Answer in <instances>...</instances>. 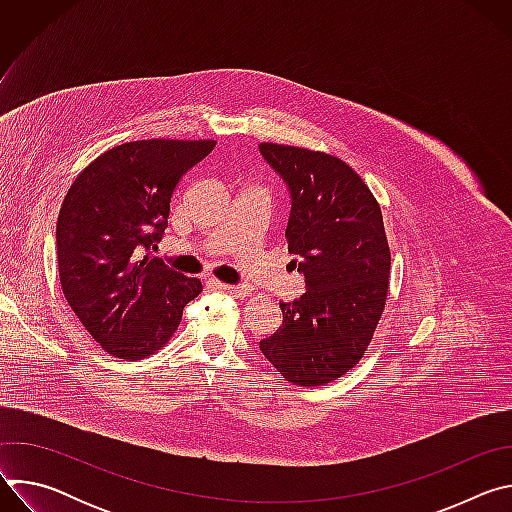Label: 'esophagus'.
<instances>
[{
  "mask_svg": "<svg viewBox=\"0 0 512 512\" xmlns=\"http://www.w3.org/2000/svg\"><path fill=\"white\" fill-rule=\"evenodd\" d=\"M218 287H221L223 291H227V294H233L235 298H245L247 291H249L243 285H231V283H218Z\"/></svg>",
  "mask_w": 512,
  "mask_h": 512,
  "instance_id": "esophagus-1",
  "label": "esophagus"
}]
</instances>
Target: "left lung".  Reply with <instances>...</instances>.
I'll use <instances>...</instances> for the list:
<instances>
[{
  "instance_id": "8db88e82",
  "label": "left lung",
  "mask_w": 512,
  "mask_h": 512,
  "mask_svg": "<svg viewBox=\"0 0 512 512\" xmlns=\"http://www.w3.org/2000/svg\"><path fill=\"white\" fill-rule=\"evenodd\" d=\"M289 190L285 229L306 294L279 302L283 324L259 342L289 383L318 387L348 373L385 310L391 251L381 206L342 160L294 145L259 143Z\"/></svg>"
}]
</instances>
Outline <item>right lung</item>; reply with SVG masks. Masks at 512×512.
Instances as JSON below:
<instances>
[{
    "label": "right lung",
    "instance_id": "obj_1",
    "mask_svg": "<svg viewBox=\"0 0 512 512\" xmlns=\"http://www.w3.org/2000/svg\"><path fill=\"white\" fill-rule=\"evenodd\" d=\"M212 139H139L89 164L64 196L56 223L64 298L109 354L141 360L176 332L202 283L152 255L168 227L180 178Z\"/></svg>",
    "mask_w": 512,
    "mask_h": 512
}]
</instances>
